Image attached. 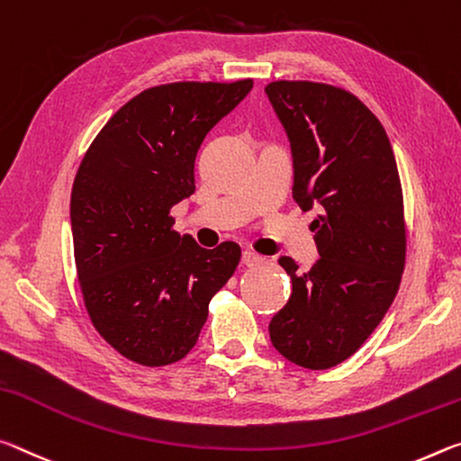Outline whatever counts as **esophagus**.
Listing matches in <instances>:
<instances>
[{"instance_id": "34e87169", "label": "esophagus", "mask_w": 461, "mask_h": 461, "mask_svg": "<svg viewBox=\"0 0 461 461\" xmlns=\"http://www.w3.org/2000/svg\"><path fill=\"white\" fill-rule=\"evenodd\" d=\"M243 263L247 267H259V266H263V263H266V258H263V255H259V253H255V251H243Z\"/></svg>"}]
</instances>
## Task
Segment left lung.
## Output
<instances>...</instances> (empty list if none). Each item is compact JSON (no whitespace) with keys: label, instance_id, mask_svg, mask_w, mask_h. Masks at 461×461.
I'll return each instance as SVG.
<instances>
[{"label":"left lung","instance_id":"1","mask_svg":"<svg viewBox=\"0 0 461 461\" xmlns=\"http://www.w3.org/2000/svg\"><path fill=\"white\" fill-rule=\"evenodd\" d=\"M266 94L288 132L294 200L316 206L321 259L280 266L292 296L269 322L271 343L292 364L329 369L351 357L394 300L406 261L401 176L388 134L347 89L271 81Z\"/></svg>","mask_w":461,"mask_h":461}]
</instances>
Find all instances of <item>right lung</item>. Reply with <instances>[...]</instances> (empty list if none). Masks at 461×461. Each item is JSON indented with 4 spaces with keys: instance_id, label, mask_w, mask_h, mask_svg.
<instances>
[{
    "instance_id": "1",
    "label": "right lung",
    "mask_w": 461,
    "mask_h": 461,
    "mask_svg": "<svg viewBox=\"0 0 461 461\" xmlns=\"http://www.w3.org/2000/svg\"><path fill=\"white\" fill-rule=\"evenodd\" d=\"M251 87L253 79L149 87L105 122L83 155L71 192L83 304L104 341L134 364L184 359L210 300L239 266L232 240L202 249L179 237L171 208L195 190L203 137Z\"/></svg>"
}]
</instances>
